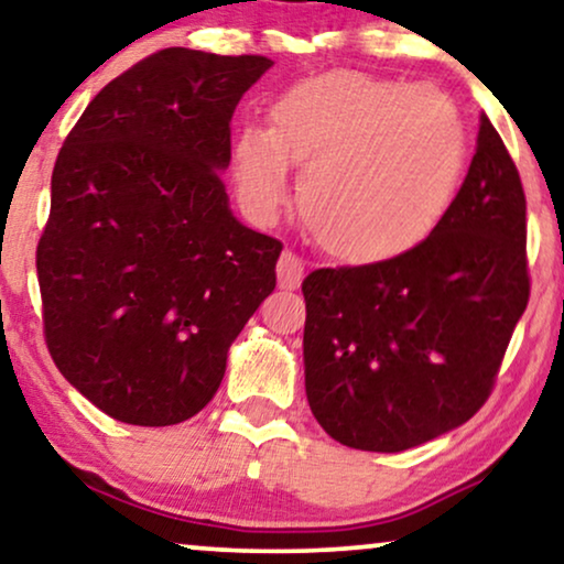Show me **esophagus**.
<instances>
[{
  "label": "esophagus",
  "instance_id": "34e87169",
  "mask_svg": "<svg viewBox=\"0 0 564 564\" xmlns=\"http://www.w3.org/2000/svg\"><path fill=\"white\" fill-rule=\"evenodd\" d=\"M275 273H278V286L294 291L299 289V283H302L304 278V262L299 260L294 252H283L281 258H278Z\"/></svg>",
  "mask_w": 564,
  "mask_h": 564
}]
</instances>
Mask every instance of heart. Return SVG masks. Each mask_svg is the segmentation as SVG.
I'll return each instance as SVG.
<instances>
[{
    "label": "heart",
    "instance_id": "1",
    "mask_svg": "<svg viewBox=\"0 0 564 564\" xmlns=\"http://www.w3.org/2000/svg\"><path fill=\"white\" fill-rule=\"evenodd\" d=\"M467 133L452 97L427 85L337 69L291 85L270 129L247 126L231 147L237 193L254 219L289 198L322 250L352 265L402 258L444 221L459 187Z\"/></svg>",
    "mask_w": 564,
    "mask_h": 564
}]
</instances>
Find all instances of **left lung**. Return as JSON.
Here are the masks:
<instances>
[{
    "label": "left lung",
    "mask_w": 564,
    "mask_h": 564,
    "mask_svg": "<svg viewBox=\"0 0 564 564\" xmlns=\"http://www.w3.org/2000/svg\"><path fill=\"white\" fill-rule=\"evenodd\" d=\"M304 384L327 435L397 454L482 408L529 304L527 195L490 118L444 221L402 258L304 278Z\"/></svg>",
    "instance_id": "left-lung-1"
}]
</instances>
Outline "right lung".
<instances>
[{
    "label": "right lung",
    "instance_id": "1",
    "mask_svg": "<svg viewBox=\"0 0 564 564\" xmlns=\"http://www.w3.org/2000/svg\"><path fill=\"white\" fill-rule=\"evenodd\" d=\"M273 62L164 48L105 85L51 177L37 283L51 358L105 415L177 425L212 402L283 245L231 214V116Z\"/></svg>",
    "mask_w": 564,
    "mask_h": 564
}]
</instances>
